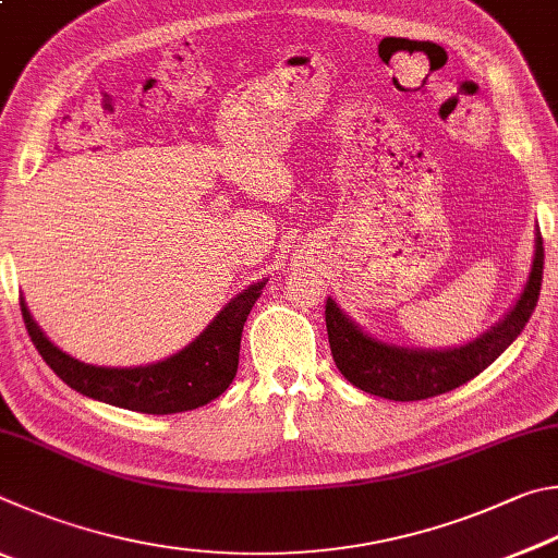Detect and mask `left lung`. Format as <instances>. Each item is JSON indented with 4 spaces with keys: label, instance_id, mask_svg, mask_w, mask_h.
I'll use <instances>...</instances> for the list:
<instances>
[{
    "label": "left lung",
    "instance_id": "obj_1",
    "mask_svg": "<svg viewBox=\"0 0 558 558\" xmlns=\"http://www.w3.org/2000/svg\"><path fill=\"white\" fill-rule=\"evenodd\" d=\"M544 274V242L536 232V250L530 279L520 301L493 330L473 343L453 350H407L395 348L365 336L353 320L343 316L333 301H326V328L330 353L350 385L367 395L395 399V402H418L471 383L490 367L512 340L522 333L526 320L539 301Z\"/></svg>",
    "mask_w": 558,
    "mask_h": 558
}]
</instances>
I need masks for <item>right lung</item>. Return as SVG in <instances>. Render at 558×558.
Instances as JSON below:
<instances>
[{
  "instance_id": "obj_1",
  "label": "right lung",
  "mask_w": 558,
  "mask_h": 558,
  "mask_svg": "<svg viewBox=\"0 0 558 558\" xmlns=\"http://www.w3.org/2000/svg\"><path fill=\"white\" fill-rule=\"evenodd\" d=\"M264 284L267 281H257L234 296L181 353L156 365L130 369L95 367L65 355L36 326L24 301L19 304H22V316L32 343L46 360V365L75 392L142 414H179L205 407L232 385L234 373H238L244 320H247L254 301L259 299Z\"/></svg>"
}]
</instances>
